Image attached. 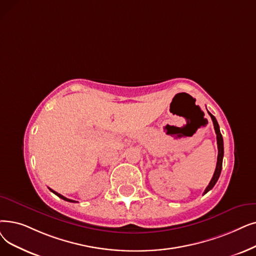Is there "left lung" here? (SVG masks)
Segmentation results:
<instances>
[{
	"instance_id": "1",
	"label": "left lung",
	"mask_w": 256,
	"mask_h": 256,
	"mask_svg": "<svg viewBox=\"0 0 256 256\" xmlns=\"http://www.w3.org/2000/svg\"><path fill=\"white\" fill-rule=\"evenodd\" d=\"M209 116L211 117V120L214 122V130H216V141H218V162H216V168L214 174L212 179H211L210 183L208 184V186L206 187V190L204 192V194H207L209 190H211L214 188V186L216 185V183L218 182L220 172H222V165H223V157H224V142H223V137H222L220 134V126L218 121L216 119V117L211 114L210 112H208Z\"/></svg>"
}]
</instances>
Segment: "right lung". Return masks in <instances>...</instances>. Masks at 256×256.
Instances as JSON below:
<instances>
[{"label": "right lung", "mask_w": 256, "mask_h": 256, "mask_svg": "<svg viewBox=\"0 0 256 256\" xmlns=\"http://www.w3.org/2000/svg\"><path fill=\"white\" fill-rule=\"evenodd\" d=\"M49 190L54 194H56L58 198H62V200H64V201H66V202H71V203H76V201H73V200H70V198H66V196H62L60 194H58L56 192H54L53 190H51V188H49Z\"/></svg>", "instance_id": "obj_1"}]
</instances>
